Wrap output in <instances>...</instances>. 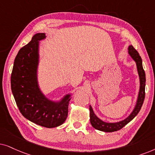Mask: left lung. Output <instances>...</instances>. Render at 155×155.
I'll use <instances>...</instances> for the list:
<instances>
[{"mask_svg":"<svg viewBox=\"0 0 155 155\" xmlns=\"http://www.w3.org/2000/svg\"><path fill=\"white\" fill-rule=\"evenodd\" d=\"M128 51L127 53L131 57L132 59L135 61L136 64V67H137V71L138 76H139L140 79V88H139V92H138L137 100H136L135 105L134 106L133 110L132 112L130 113V115L125 119L122 120L120 121H117V122L115 123H108L105 122L101 118L97 116L96 113H94V110H93L91 106H89V110H90V122L91 124L94 127L95 129L98 130L106 132V133H111V132L117 131L123 128L125 125L130 122L134 117L137 115L139 113L140 109L142 108V104H143L144 99H145V73L144 71L143 67H142V58L140 57L139 53L135 50V49L132 46L130 45L128 47Z\"/></svg>","mask_w":155,"mask_h":155,"instance_id":"8db88e82","label":"left lung"}]
</instances>
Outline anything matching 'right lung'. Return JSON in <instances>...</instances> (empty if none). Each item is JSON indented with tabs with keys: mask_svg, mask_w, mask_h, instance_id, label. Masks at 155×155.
<instances>
[{
	"mask_svg": "<svg viewBox=\"0 0 155 155\" xmlns=\"http://www.w3.org/2000/svg\"><path fill=\"white\" fill-rule=\"evenodd\" d=\"M47 37L37 33L16 56L11 74V90L22 115L40 126L55 127L64 123L71 94L51 100L41 89L38 81L40 42Z\"/></svg>",
	"mask_w": 155,
	"mask_h": 155,
	"instance_id": "right-lung-1",
	"label": "right lung"
}]
</instances>
